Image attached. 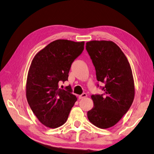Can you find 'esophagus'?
Returning a JSON list of instances; mask_svg holds the SVG:
<instances>
[{
    "mask_svg": "<svg viewBox=\"0 0 154 154\" xmlns=\"http://www.w3.org/2000/svg\"><path fill=\"white\" fill-rule=\"evenodd\" d=\"M87 94H86V93H83V94H81V95H80V96H79V99H80V100H81V99H83V98H84V97H87Z\"/></svg>",
    "mask_w": 154,
    "mask_h": 154,
    "instance_id": "esophagus-1",
    "label": "esophagus"
}]
</instances>
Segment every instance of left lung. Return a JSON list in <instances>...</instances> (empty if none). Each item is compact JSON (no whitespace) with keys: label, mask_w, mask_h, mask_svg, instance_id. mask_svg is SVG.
<instances>
[{"label":"left lung","mask_w":154,"mask_h":154,"mask_svg":"<svg viewBox=\"0 0 154 154\" xmlns=\"http://www.w3.org/2000/svg\"><path fill=\"white\" fill-rule=\"evenodd\" d=\"M86 49L95 67L97 80L105 85L101 87L104 94L91 96L94 107L87 112V117L96 127L108 128L117 123L132 104L135 88L132 69L113 42H88Z\"/></svg>","instance_id":"8db88e82"}]
</instances>
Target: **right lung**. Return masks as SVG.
Segmentation results:
<instances>
[{
  "label": "right lung",
  "mask_w": 154,
  "mask_h": 154,
  "mask_svg": "<svg viewBox=\"0 0 154 154\" xmlns=\"http://www.w3.org/2000/svg\"><path fill=\"white\" fill-rule=\"evenodd\" d=\"M84 42L57 40L40 51L32 60L26 82V97L32 112L51 128L66 122L77 100L71 87L59 88L68 80L71 64L84 49Z\"/></svg>",
  "instance_id": "obj_1"
}]
</instances>
